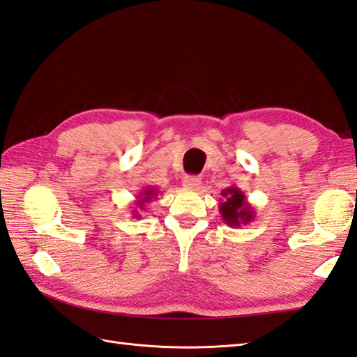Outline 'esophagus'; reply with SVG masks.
Returning <instances> with one entry per match:
<instances>
[{"label": "esophagus", "mask_w": 357, "mask_h": 357, "mask_svg": "<svg viewBox=\"0 0 357 357\" xmlns=\"http://www.w3.org/2000/svg\"><path fill=\"white\" fill-rule=\"evenodd\" d=\"M200 178L199 176H185L184 179H182V185H184L185 188H191V190H196L199 185H200Z\"/></svg>", "instance_id": "obj_1"}]
</instances>
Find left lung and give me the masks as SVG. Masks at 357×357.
<instances>
[{
    "mask_svg": "<svg viewBox=\"0 0 357 357\" xmlns=\"http://www.w3.org/2000/svg\"><path fill=\"white\" fill-rule=\"evenodd\" d=\"M220 205V214L223 222L231 227H241L244 225H249L255 218V208L248 202L244 191H241L238 187H229L222 191Z\"/></svg>",
    "mask_w": 357,
    "mask_h": 357,
    "instance_id": "1",
    "label": "left lung"
}]
</instances>
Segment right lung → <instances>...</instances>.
<instances>
[{"instance_id":"1","label":"right lung","mask_w":357,"mask_h":357,"mask_svg":"<svg viewBox=\"0 0 357 357\" xmlns=\"http://www.w3.org/2000/svg\"><path fill=\"white\" fill-rule=\"evenodd\" d=\"M158 193H160V190H157V188H153V187H146V188H143L142 190V193L135 197V208H140V211H146V204H149L151 200H153L155 197L158 196ZM132 217L134 218H140L142 217V214L137 211V209H132Z\"/></svg>"}]
</instances>
